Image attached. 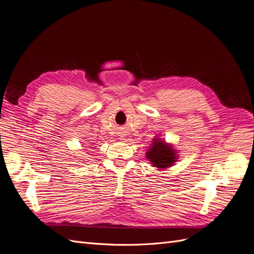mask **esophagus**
<instances>
[{
	"mask_svg": "<svg viewBox=\"0 0 254 254\" xmlns=\"http://www.w3.org/2000/svg\"><path fill=\"white\" fill-rule=\"evenodd\" d=\"M124 136H125V135H123V136H120V137H121V140H124V139H125V137H124Z\"/></svg>",
	"mask_w": 254,
	"mask_h": 254,
	"instance_id": "34e87169",
	"label": "esophagus"
}]
</instances>
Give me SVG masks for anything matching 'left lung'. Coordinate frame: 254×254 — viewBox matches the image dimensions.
Here are the masks:
<instances>
[{"instance_id":"8db88e82","label":"left lung","mask_w":254,"mask_h":254,"mask_svg":"<svg viewBox=\"0 0 254 254\" xmlns=\"http://www.w3.org/2000/svg\"><path fill=\"white\" fill-rule=\"evenodd\" d=\"M145 157L149 160L153 167H157L158 171L166 170L173 166L178 161V151L172 144L166 143L160 136L153 137L152 143L145 153Z\"/></svg>"}]
</instances>
